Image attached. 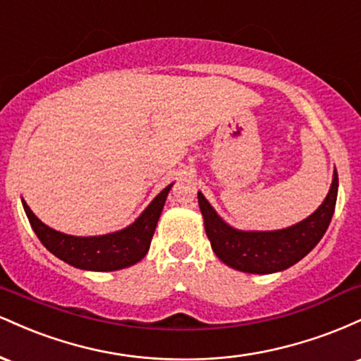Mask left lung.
<instances>
[{
	"instance_id": "obj_1",
	"label": "left lung",
	"mask_w": 361,
	"mask_h": 361,
	"mask_svg": "<svg viewBox=\"0 0 361 361\" xmlns=\"http://www.w3.org/2000/svg\"><path fill=\"white\" fill-rule=\"evenodd\" d=\"M336 197L338 173L334 169L329 193L316 212L295 226L270 233H244L233 229L215 214L202 193H198V205L204 215L207 238L210 239L217 258L234 270L263 275L287 270L314 250L333 219Z\"/></svg>"
}]
</instances>
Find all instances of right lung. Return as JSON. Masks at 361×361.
<instances>
[{"label": "right lung", "instance_id": "right-lung-1", "mask_svg": "<svg viewBox=\"0 0 361 361\" xmlns=\"http://www.w3.org/2000/svg\"><path fill=\"white\" fill-rule=\"evenodd\" d=\"M169 188L171 185L157 195L137 221L127 229L106 235H93V238H78V235L57 233L39 221L25 202L23 209L37 238L57 258L81 270L114 271L135 264L146 256Z\"/></svg>", "mask_w": 361, "mask_h": 361}]
</instances>
